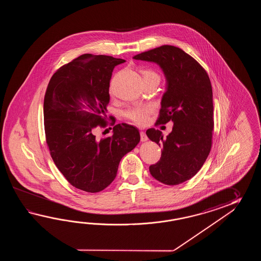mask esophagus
Listing matches in <instances>:
<instances>
[{"mask_svg":"<svg viewBox=\"0 0 261 261\" xmlns=\"http://www.w3.org/2000/svg\"><path fill=\"white\" fill-rule=\"evenodd\" d=\"M140 135H141V141H142V142H146V141L148 140V137L146 136V134H145V133H144V132H141Z\"/></svg>","mask_w":261,"mask_h":261,"instance_id":"esophagus-1","label":"esophagus"}]
</instances>
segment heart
<instances>
[{
    "mask_svg": "<svg viewBox=\"0 0 261 261\" xmlns=\"http://www.w3.org/2000/svg\"><path fill=\"white\" fill-rule=\"evenodd\" d=\"M144 79H153L156 78L160 80V76L156 72L151 70H144L143 71ZM153 111V107L149 106H136L128 109V111L125 113V117L133 121L134 124L139 126H144L146 125L149 120V114Z\"/></svg>",
    "mask_w": 261,
    "mask_h": 261,
    "instance_id": "heart-1",
    "label": "heart"
}]
</instances>
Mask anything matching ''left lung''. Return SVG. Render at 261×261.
Wrapping results in <instances>:
<instances>
[{
    "label": "left lung",
    "instance_id": "obj_1",
    "mask_svg": "<svg viewBox=\"0 0 261 261\" xmlns=\"http://www.w3.org/2000/svg\"><path fill=\"white\" fill-rule=\"evenodd\" d=\"M154 62L166 79L156 124L173 123L172 133L148 128L147 137L161 146L159 162L150 173L161 183L175 186L193 177L210 153L214 129L213 90L209 76L198 61L173 45H162L134 56Z\"/></svg>",
    "mask_w": 261,
    "mask_h": 261
}]
</instances>
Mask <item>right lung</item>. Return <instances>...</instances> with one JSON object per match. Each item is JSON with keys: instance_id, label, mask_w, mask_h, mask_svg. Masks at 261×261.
Segmentation results:
<instances>
[{"instance_id": "1", "label": "right lung", "mask_w": 261, "mask_h": 261, "mask_svg": "<svg viewBox=\"0 0 261 261\" xmlns=\"http://www.w3.org/2000/svg\"><path fill=\"white\" fill-rule=\"evenodd\" d=\"M111 56L84 54L50 79L44 100V132L56 166L74 188L95 193L117 176L119 162L140 142L138 128L117 124L100 138L114 68L125 62Z\"/></svg>"}]
</instances>
